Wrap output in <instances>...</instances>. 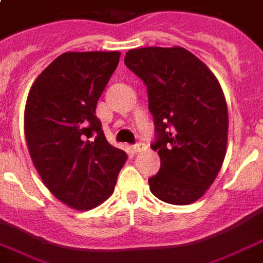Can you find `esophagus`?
Instances as JSON below:
<instances>
[{"mask_svg": "<svg viewBox=\"0 0 263 263\" xmlns=\"http://www.w3.org/2000/svg\"><path fill=\"white\" fill-rule=\"evenodd\" d=\"M143 149H145V145H143V143H136V145L131 146V150L134 153H138V152H140V150Z\"/></svg>", "mask_w": 263, "mask_h": 263, "instance_id": "34e87169", "label": "esophagus"}]
</instances>
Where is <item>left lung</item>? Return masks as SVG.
Returning a JSON list of instances; mask_svg holds the SVG:
<instances>
[{
    "label": "left lung",
    "instance_id": "8db88e82",
    "mask_svg": "<svg viewBox=\"0 0 263 263\" xmlns=\"http://www.w3.org/2000/svg\"><path fill=\"white\" fill-rule=\"evenodd\" d=\"M124 63L147 87L160 171L149 179L161 201L186 205L203 197L226 156L229 116L211 70L182 47L127 52Z\"/></svg>",
    "mask_w": 263,
    "mask_h": 263
}]
</instances>
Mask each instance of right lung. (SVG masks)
<instances>
[{
  "label": "right lung",
  "instance_id": "1",
  "mask_svg": "<svg viewBox=\"0 0 263 263\" xmlns=\"http://www.w3.org/2000/svg\"><path fill=\"white\" fill-rule=\"evenodd\" d=\"M120 52H66L33 83L25 136L47 189L74 210L98 207L113 194L127 153L107 142L96 105Z\"/></svg>",
  "mask_w": 263,
  "mask_h": 263
}]
</instances>
